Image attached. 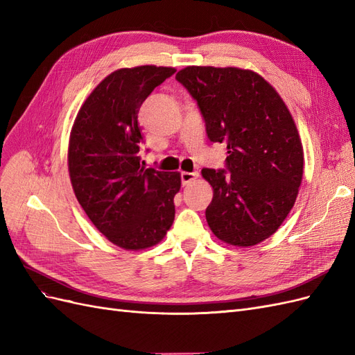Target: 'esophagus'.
<instances>
[{"instance_id": "34e87169", "label": "esophagus", "mask_w": 355, "mask_h": 355, "mask_svg": "<svg viewBox=\"0 0 355 355\" xmlns=\"http://www.w3.org/2000/svg\"><path fill=\"white\" fill-rule=\"evenodd\" d=\"M198 178V171H182L180 173V180L184 185L191 184L192 180H196Z\"/></svg>"}]
</instances>
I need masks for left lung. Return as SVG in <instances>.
Masks as SVG:
<instances>
[{
	"instance_id": "obj_1",
	"label": "left lung",
	"mask_w": 355,
	"mask_h": 355,
	"mask_svg": "<svg viewBox=\"0 0 355 355\" xmlns=\"http://www.w3.org/2000/svg\"><path fill=\"white\" fill-rule=\"evenodd\" d=\"M198 105L211 142L227 144L225 168H202L213 187L206 219L231 245L272 235L292 210L304 149L287 106L270 83L240 68L188 67L176 73Z\"/></svg>"
}]
</instances>
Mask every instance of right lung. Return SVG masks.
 I'll use <instances>...</instances> for the list:
<instances>
[{"label":"right lung","instance_id":"obj_1","mask_svg":"<svg viewBox=\"0 0 355 355\" xmlns=\"http://www.w3.org/2000/svg\"><path fill=\"white\" fill-rule=\"evenodd\" d=\"M175 72L153 65L112 72L85 99L71 132L75 197L94 227L125 250L155 245L175 220L180 175L145 168L137 155L144 142L139 108Z\"/></svg>","mask_w":355,"mask_h":355}]
</instances>
